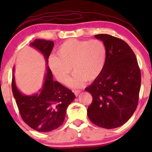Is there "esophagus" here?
I'll return each mask as SVG.
<instances>
[{
	"mask_svg": "<svg viewBox=\"0 0 152 152\" xmlns=\"http://www.w3.org/2000/svg\"><path fill=\"white\" fill-rule=\"evenodd\" d=\"M80 92H81V91H79V90L74 91V94H75V96H77L78 94H80Z\"/></svg>",
	"mask_w": 152,
	"mask_h": 152,
	"instance_id": "1",
	"label": "esophagus"
}]
</instances>
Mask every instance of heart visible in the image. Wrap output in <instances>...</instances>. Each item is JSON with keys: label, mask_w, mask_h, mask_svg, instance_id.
Listing matches in <instances>:
<instances>
[{"label": "heart", "mask_w": 152, "mask_h": 152, "mask_svg": "<svg viewBox=\"0 0 152 152\" xmlns=\"http://www.w3.org/2000/svg\"><path fill=\"white\" fill-rule=\"evenodd\" d=\"M56 54L57 57H50L48 61L50 70L60 83H66L73 69L75 74L68 84L74 88L97 79L104 71L107 59L106 47L99 39L67 40L58 47Z\"/></svg>", "instance_id": "1"}]
</instances>
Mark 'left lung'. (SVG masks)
Masks as SVG:
<instances>
[{"label":"left lung","mask_w":152,"mask_h":152,"mask_svg":"<svg viewBox=\"0 0 152 152\" xmlns=\"http://www.w3.org/2000/svg\"><path fill=\"white\" fill-rule=\"evenodd\" d=\"M104 42L107 59L99 77L85 88L93 97L87 109L91 121L103 128L124 124L135 111L141 87V71L130 46L108 34L95 35Z\"/></svg>","instance_id":"8db88e82"}]
</instances>
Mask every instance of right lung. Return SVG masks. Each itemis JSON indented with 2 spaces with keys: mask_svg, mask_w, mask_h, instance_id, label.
Masks as SVG:
<instances>
[{
  "mask_svg": "<svg viewBox=\"0 0 152 152\" xmlns=\"http://www.w3.org/2000/svg\"><path fill=\"white\" fill-rule=\"evenodd\" d=\"M54 43L52 41L36 39L30 46L38 50L46 61V74L42 87L31 95L22 94L15 84L14 74L12 79V91L20 116L33 129L48 132L58 128L66 117L68 106L74 100V94L58 81H53L49 69L48 57ZM15 66L13 68V73Z\"/></svg>",
  "mask_w": 152,
  "mask_h": 152,
  "instance_id": "add662e5",
  "label": "right lung"
}]
</instances>
